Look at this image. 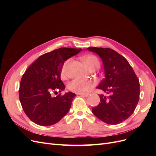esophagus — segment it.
I'll return each instance as SVG.
<instances>
[{
  "mask_svg": "<svg viewBox=\"0 0 156 156\" xmlns=\"http://www.w3.org/2000/svg\"><path fill=\"white\" fill-rule=\"evenodd\" d=\"M78 94V95H79V96H82V97L87 98V97L88 96V94Z\"/></svg>",
  "mask_w": 156,
  "mask_h": 156,
  "instance_id": "obj_1",
  "label": "esophagus"
}]
</instances>
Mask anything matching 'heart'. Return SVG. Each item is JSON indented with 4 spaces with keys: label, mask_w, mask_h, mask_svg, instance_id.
Returning <instances> with one entry per match:
<instances>
[{
    "label": "heart",
    "mask_w": 156,
    "mask_h": 156,
    "mask_svg": "<svg viewBox=\"0 0 156 156\" xmlns=\"http://www.w3.org/2000/svg\"><path fill=\"white\" fill-rule=\"evenodd\" d=\"M84 65L89 69L99 68L100 67V62L96 56L94 55H87L83 58ZM70 60L68 59L64 62L60 70V76L64 79L67 76L68 66ZM94 85V82L89 80L78 79H75L71 81L68 85L69 90L78 94H84L88 92Z\"/></svg>",
    "instance_id": "b5f03b06"
}]
</instances>
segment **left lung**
Instances as JSON below:
<instances>
[{
  "label": "left lung",
  "mask_w": 156,
  "mask_h": 156,
  "mask_svg": "<svg viewBox=\"0 0 156 156\" xmlns=\"http://www.w3.org/2000/svg\"><path fill=\"white\" fill-rule=\"evenodd\" d=\"M100 56L105 78L96 87L109 95H100L99 105L92 112L99 119L111 125L120 124L133 114L139 102V81L123 56L110 48H88Z\"/></svg>",
  "instance_id": "left-lung-1"
}]
</instances>
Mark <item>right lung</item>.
<instances>
[{
	"mask_svg": "<svg viewBox=\"0 0 156 156\" xmlns=\"http://www.w3.org/2000/svg\"><path fill=\"white\" fill-rule=\"evenodd\" d=\"M82 49L61 48L41 55L25 71L19 96L23 109L35 124L48 126L59 122L68 112L75 94L71 92L53 97L65 89L60 79L64 62Z\"/></svg>",
	"mask_w": 156,
	"mask_h": 156,
	"instance_id": "1",
	"label": "right lung"
}]
</instances>
